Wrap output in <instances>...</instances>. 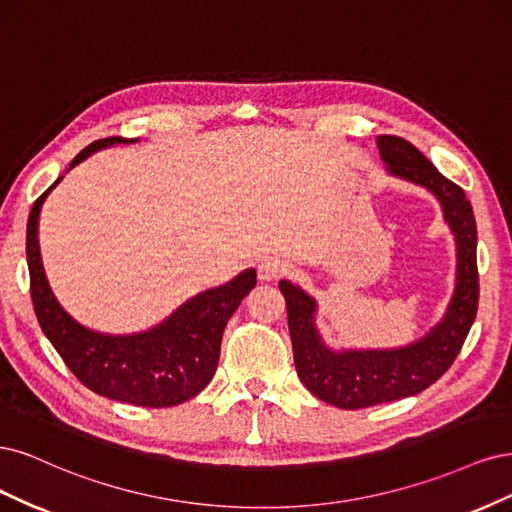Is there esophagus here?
I'll list each match as a JSON object with an SVG mask.
<instances>
[{
    "instance_id": "obj_1",
    "label": "esophagus",
    "mask_w": 512,
    "mask_h": 512,
    "mask_svg": "<svg viewBox=\"0 0 512 512\" xmlns=\"http://www.w3.org/2000/svg\"><path fill=\"white\" fill-rule=\"evenodd\" d=\"M287 270H289L287 261H283L280 257H266V259H261L257 272H259L261 280H274L278 276L287 274Z\"/></svg>"
}]
</instances>
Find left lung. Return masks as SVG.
<instances>
[{
  "mask_svg": "<svg viewBox=\"0 0 512 512\" xmlns=\"http://www.w3.org/2000/svg\"><path fill=\"white\" fill-rule=\"evenodd\" d=\"M378 151L393 176L430 189L442 206L457 244V278L451 304L438 325L400 349L332 351L315 325L317 302L289 280L278 289L287 302L293 361L304 387L319 400L344 408H368L421 393L451 368L478 308L476 221L464 189L444 178L417 146L398 136H378Z\"/></svg>",
  "mask_w": 512,
  "mask_h": 512,
  "instance_id": "left-lung-1",
  "label": "left lung"
}]
</instances>
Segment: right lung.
I'll use <instances>...</instances> for the list:
<instances>
[{"label": "right lung", "instance_id": "obj_1", "mask_svg": "<svg viewBox=\"0 0 512 512\" xmlns=\"http://www.w3.org/2000/svg\"><path fill=\"white\" fill-rule=\"evenodd\" d=\"M127 142L136 140L121 136L95 140L74 157L70 170L95 151ZM59 183L61 176L38 197L27 221L31 302L44 336L78 381L97 395L144 408H168L191 400L212 381L219 364L223 329L257 285V272L249 268L221 287L197 293L148 332L129 336L93 332L59 306L42 268L40 208Z\"/></svg>", "mask_w": 512, "mask_h": 512}]
</instances>
